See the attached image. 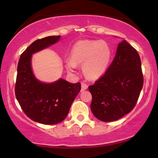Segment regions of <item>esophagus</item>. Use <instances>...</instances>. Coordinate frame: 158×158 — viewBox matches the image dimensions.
Returning a JSON list of instances; mask_svg holds the SVG:
<instances>
[{"label":"esophagus","instance_id":"34e87169","mask_svg":"<svg viewBox=\"0 0 158 158\" xmlns=\"http://www.w3.org/2000/svg\"><path fill=\"white\" fill-rule=\"evenodd\" d=\"M88 88V85L85 83H81V90H85Z\"/></svg>","mask_w":158,"mask_h":158}]
</instances>
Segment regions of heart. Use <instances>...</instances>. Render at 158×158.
Wrapping results in <instances>:
<instances>
[{
  "instance_id": "obj_1",
  "label": "heart",
  "mask_w": 158,
  "mask_h": 158,
  "mask_svg": "<svg viewBox=\"0 0 158 158\" xmlns=\"http://www.w3.org/2000/svg\"><path fill=\"white\" fill-rule=\"evenodd\" d=\"M111 57V48L104 41L80 40L71 49L70 60H66L65 66L68 71L74 72L76 65L83 64L84 74L96 79L104 74Z\"/></svg>"
}]
</instances>
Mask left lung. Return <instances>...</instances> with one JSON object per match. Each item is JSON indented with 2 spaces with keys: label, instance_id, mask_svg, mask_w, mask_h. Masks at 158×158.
Here are the masks:
<instances>
[{
  "label": "left lung",
  "instance_id": "8db88e82",
  "mask_svg": "<svg viewBox=\"0 0 158 158\" xmlns=\"http://www.w3.org/2000/svg\"><path fill=\"white\" fill-rule=\"evenodd\" d=\"M143 83L139 54L126 40H122L104 74L88 87L94 115L106 122L123 117L135 108Z\"/></svg>",
  "mask_w": 158,
  "mask_h": 158
}]
</instances>
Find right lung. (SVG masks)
I'll list each match as a JSON object with an SVG mask.
<instances>
[{
	"instance_id": "right-lung-1",
	"label": "right lung",
	"mask_w": 158,
	"mask_h": 158,
	"mask_svg": "<svg viewBox=\"0 0 158 158\" xmlns=\"http://www.w3.org/2000/svg\"><path fill=\"white\" fill-rule=\"evenodd\" d=\"M60 38V36H51L34 41L21 54L17 67L16 99L26 115L41 124L52 125L63 121L81 89L79 82L73 84L63 79L43 83L32 73V54L55 44Z\"/></svg>"
}]
</instances>
